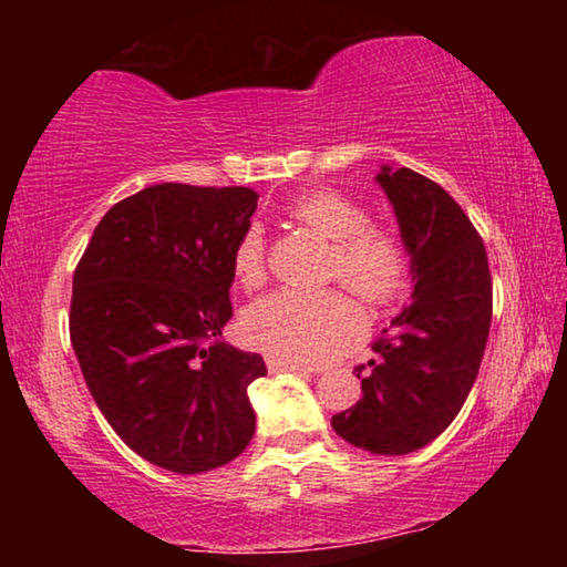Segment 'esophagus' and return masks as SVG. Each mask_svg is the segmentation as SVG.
I'll list each match as a JSON object with an SVG mask.
<instances>
[{
    "mask_svg": "<svg viewBox=\"0 0 567 567\" xmlns=\"http://www.w3.org/2000/svg\"><path fill=\"white\" fill-rule=\"evenodd\" d=\"M267 370L270 372H315L307 364L292 362V360H280V358H267Z\"/></svg>",
    "mask_w": 567,
    "mask_h": 567,
    "instance_id": "obj_1",
    "label": "esophagus"
}]
</instances>
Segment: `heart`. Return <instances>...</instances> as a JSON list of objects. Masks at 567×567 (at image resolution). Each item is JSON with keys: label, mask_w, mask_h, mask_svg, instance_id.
<instances>
[{"label": "heart", "mask_w": 567, "mask_h": 567, "mask_svg": "<svg viewBox=\"0 0 567 567\" xmlns=\"http://www.w3.org/2000/svg\"><path fill=\"white\" fill-rule=\"evenodd\" d=\"M287 213L330 239L324 272L370 305H388L408 287L410 252L395 229L370 225V213L342 192L310 189L297 195ZM233 275L245 290L267 277L265 235L249 225L233 247ZM243 340L272 358L328 362L362 332V315L340 290H277L247 307L239 322Z\"/></svg>", "instance_id": "obj_1"}]
</instances>
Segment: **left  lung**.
<instances>
[{
  "label": "left lung",
  "mask_w": 567,
  "mask_h": 567,
  "mask_svg": "<svg viewBox=\"0 0 567 567\" xmlns=\"http://www.w3.org/2000/svg\"><path fill=\"white\" fill-rule=\"evenodd\" d=\"M410 252L412 302L372 344L375 360L352 372L362 398L332 415L350 445L408 455L443 433L467 400L493 320L483 237L453 197L408 167L378 175Z\"/></svg>",
  "instance_id": "obj_1"
}]
</instances>
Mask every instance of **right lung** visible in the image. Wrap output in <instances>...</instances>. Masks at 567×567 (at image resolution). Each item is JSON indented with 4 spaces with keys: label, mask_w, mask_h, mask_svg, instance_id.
Wrapping results in <instances>:
<instances>
[{
    "label": "right lung",
    "mask_w": 567,
    "mask_h": 567,
    "mask_svg": "<svg viewBox=\"0 0 567 567\" xmlns=\"http://www.w3.org/2000/svg\"><path fill=\"white\" fill-rule=\"evenodd\" d=\"M249 187L162 182L114 205L72 280L70 338L124 443L172 473L223 467L249 445L257 352L227 344L233 247L257 209Z\"/></svg>",
    "instance_id": "1"
}]
</instances>
